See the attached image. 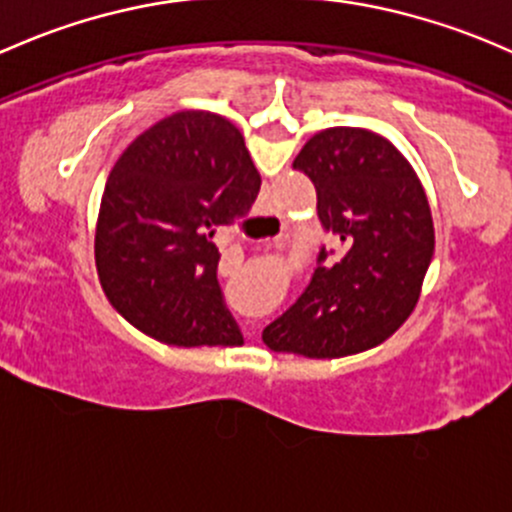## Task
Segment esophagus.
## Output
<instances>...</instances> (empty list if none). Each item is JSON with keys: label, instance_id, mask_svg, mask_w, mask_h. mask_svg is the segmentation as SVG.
<instances>
[{"label": "esophagus", "instance_id": "esophagus-1", "mask_svg": "<svg viewBox=\"0 0 512 512\" xmlns=\"http://www.w3.org/2000/svg\"><path fill=\"white\" fill-rule=\"evenodd\" d=\"M284 297L282 294H274V297H260L257 299V309H260V314H272L274 309H277L279 304H282Z\"/></svg>", "mask_w": 512, "mask_h": 512}]
</instances>
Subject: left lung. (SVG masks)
I'll use <instances>...</instances> for the list:
<instances>
[{
  "instance_id": "8db88e82",
  "label": "left lung",
  "mask_w": 512,
  "mask_h": 512,
  "mask_svg": "<svg viewBox=\"0 0 512 512\" xmlns=\"http://www.w3.org/2000/svg\"><path fill=\"white\" fill-rule=\"evenodd\" d=\"M294 169L314 184L319 270L292 311V351L358 375L419 306L434 255L427 198L410 166L368 132L328 129Z\"/></svg>"
}]
</instances>
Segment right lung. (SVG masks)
I'll return each instance as SVG.
<instances>
[{"label": "right lung", "instance_id": "1", "mask_svg": "<svg viewBox=\"0 0 512 512\" xmlns=\"http://www.w3.org/2000/svg\"><path fill=\"white\" fill-rule=\"evenodd\" d=\"M225 125L169 122L127 149L102 203L95 267L115 311L176 348H228L242 341L218 282V238L250 211L260 176ZM181 148L164 165L154 153ZM199 154H195V149ZM218 148L225 158H211Z\"/></svg>", "mask_w": 512, "mask_h": 512}]
</instances>
